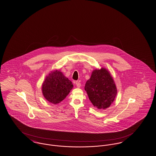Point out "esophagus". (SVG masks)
<instances>
[{
	"label": "esophagus",
	"instance_id": "34e87169",
	"mask_svg": "<svg viewBox=\"0 0 156 156\" xmlns=\"http://www.w3.org/2000/svg\"><path fill=\"white\" fill-rule=\"evenodd\" d=\"M76 87H77V88H80V87H81V84H80V83L79 81H76Z\"/></svg>",
	"mask_w": 156,
	"mask_h": 156
}]
</instances>
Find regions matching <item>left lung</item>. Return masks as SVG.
<instances>
[{
  "label": "left lung",
  "instance_id": "1",
  "mask_svg": "<svg viewBox=\"0 0 156 156\" xmlns=\"http://www.w3.org/2000/svg\"><path fill=\"white\" fill-rule=\"evenodd\" d=\"M90 102L98 109L111 106L117 94L115 83L111 73L105 68L94 69L85 85Z\"/></svg>",
  "mask_w": 156,
  "mask_h": 156
}]
</instances>
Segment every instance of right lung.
<instances>
[{"instance_id":"1","label":"right lung","mask_w":156,"mask_h":156,"mask_svg":"<svg viewBox=\"0 0 156 156\" xmlns=\"http://www.w3.org/2000/svg\"><path fill=\"white\" fill-rule=\"evenodd\" d=\"M72 83L59 70L51 72L45 77L41 87L44 98L49 102L57 104L67 97L73 88Z\"/></svg>"}]
</instances>
